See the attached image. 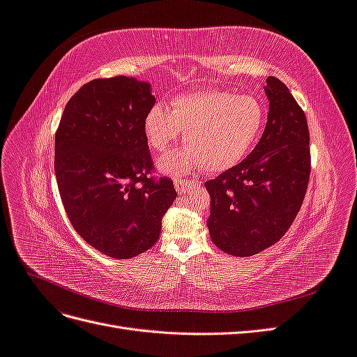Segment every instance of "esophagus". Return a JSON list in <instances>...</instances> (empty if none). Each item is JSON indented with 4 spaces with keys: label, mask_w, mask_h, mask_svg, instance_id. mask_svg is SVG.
<instances>
[{
    "label": "esophagus",
    "mask_w": 357,
    "mask_h": 357,
    "mask_svg": "<svg viewBox=\"0 0 357 357\" xmlns=\"http://www.w3.org/2000/svg\"><path fill=\"white\" fill-rule=\"evenodd\" d=\"M192 180H185V178H174V186H176V190L178 193H183L186 192L189 189V186H192Z\"/></svg>",
    "instance_id": "1"
}]
</instances>
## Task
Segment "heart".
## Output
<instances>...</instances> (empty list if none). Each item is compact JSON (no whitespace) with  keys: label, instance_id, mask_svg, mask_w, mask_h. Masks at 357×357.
<instances>
[{"label":"heart","instance_id":"heart-1","mask_svg":"<svg viewBox=\"0 0 357 357\" xmlns=\"http://www.w3.org/2000/svg\"><path fill=\"white\" fill-rule=\"evenodd\" d=\"M264 123L265 107L256 96L199 91L176 96L171 110L153 105L144 117V135L153 152L164 153L185 132L186 147L162 158V171L181 174L201 167L222 172L250 152Z\"/></svg>","mask_w":357,"mask_h":357}]
</instances>
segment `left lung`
Returning a JSON list of instances; mask_svg holds the SVG:
<instances>
[{
  "label": "left lung",
  "instance_id": "1",
  "mask_svg": "<svg viewBox=\"0 0 357 357\" xmlns=\"http://www.w3.org/2000/svg\"><path fill=\"white\" fill-rule=\"evenodd\" d=\"M269 113L256 147L238 165L205 183L213 243L232 256H253L287 232L310 180L307 117L287 86L268 77Z\"/></svg>",
  "mask_w": 357,
  "mask_h": 357
}]
</instances>
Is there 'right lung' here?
Instances as JSON below:
<instances>
[{"label": "right lung", "instance_id": "1", "mask_svg": "<svg viewBox=\"0 0 357 357\" xmlns=\"http://www.w3.org/2000/svg\"><path fill=\"white\" fill-rule=\"evenodd\" d=\"M155 101L147 82L95 79L71 96L56 129L63 208L86 243L114 259L153 247L177 198L171 178L152 176L144 117Z\"/></svg>", "mask_w": 357, "mask_h": 357}]
</instances>
